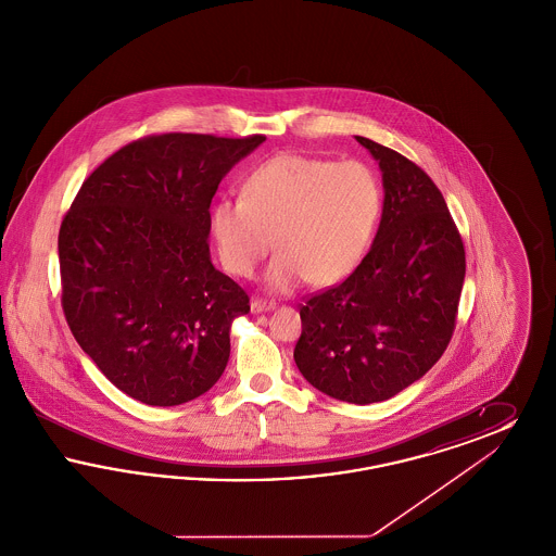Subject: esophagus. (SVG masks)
<instances>
[{
	"mask_svg": "<svg viewBox=\"0 0 556 556\" xmlns=\"http://www.w3.org/2000/svg\"><path fill=\"white\" fill-rule=\"evenodd\" d=\"M250 308H252V313H266V311L275 308V302L265 300V298H252V302H250Z\"/></svg>",
	"mask_w": 556,
	"mask_h": 556,
	"instance_id": "34e87169",
	"label": "esophagus"
}]
</instances>
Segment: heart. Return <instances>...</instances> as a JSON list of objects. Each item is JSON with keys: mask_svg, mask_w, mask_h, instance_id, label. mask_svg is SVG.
<instances>
[{"mask_svg": "<svg viewBox=\"0 0 556 556\" xmlns=\"http://www.w3.org/2000/svg\"><path fill=\"white\" fill-rule=\"evenodd\" d=\"M381 212V184L361 160L277 154L250 173L243 198H223L212 208V236L225 268L252 277L273 248V290L290 291L306 279L327 288L363 261Z\"/></svg>", "mask_w": 556, "mask_h": 556, "instance_id": "1", "label": "heart"}]
</instances>
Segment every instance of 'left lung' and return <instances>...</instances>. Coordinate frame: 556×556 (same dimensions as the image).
Wrapping results in <instances>:
<instances>
[{"instance_id": "left-lung-1", "label": "left lung", "mask_w": 556, "mask_h": 556, "mask_svg": "<svg viewBox=\"0 0 556 556\" xmlns=\"http://www.w3.org/2000/svg\"><path fill=\"white\" fill-rule=\"evenodd\" d=\"M383 173L369 254L342 283L308 295L293 361L327 396L370 404L421 379L448 348L465 281V245L421 166L356 137Z\"/></svg>"}]
</instances>
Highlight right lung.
Here are the masks:
<instances>
[{"instance_id":"add662e5","label":"right lung","mask_w":556,"mask_h":556,"mask_svg":"<svg viewBox=\"0 0 556 556\" xmlns=\"http://www.w3.org/2000/svg\"><path fill=\"white\" fill-rule=\"evenodd\" d=\"M265 135L160 132L80 186L58 233L62 311L83 352L127 396L177 406L227 367L250 298L211 263V202Z\"/></svg>"}]
</instances>
